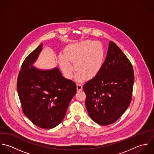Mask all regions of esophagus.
I'll return each instance as SVG.
<instances>
[{"mask_svg":"<svg viewBox=\"0 0 154 154\" xmlns=\"http://www.w3.org/2000/svg\"><path fill=\"white\" fill-rule=\"evenodd\" d=\"M82 89H83V86L80 84H77V91L78 92H80L82 91Z\"/></svg>","mask_w":154,"mask_h":154,"instance_id":"obj_1","label":"esophagus"}]
</instances>
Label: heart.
Segmentation results:
<instances>
[{
  "mask_svg": "<svg viewBox=\"0 0 154 154\" xmlns=\"http://www.w3.org/2000/svg\"><path fill=\"white\" fill-rule=\"evenodd\" d=\"M105 59V51L99 42L84 40L69 45L65 55H60V65L64 75L70 79L72 76L74 63L77 71L75 79L80 81L83 77L90 79L94 77L101 70Z\"/></svg>",
  "mask_w": 154,
  "mask_h": 154,
  "instance_id": "obj_1",
  "label": "heart"
}]
</instances>
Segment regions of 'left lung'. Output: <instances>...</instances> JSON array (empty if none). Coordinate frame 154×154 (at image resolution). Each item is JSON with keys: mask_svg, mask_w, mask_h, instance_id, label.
Masks as SVG:
<instances>
[{"mask_svg": "<svg viewBox=\"0 0 154 154\" xmlns=\"http://www.w3.org/2000/svg\"><path fill=\"white\" fill-rule=\"evenodd\" d=\"M134 80L131 62L115 43L109 42L101 70L83 88L91 119L102 125L119 119L131 102Z\"/></svg>", "mask_w": 154, "mask_h": 154, "instance_id": "8db88e82", "label": "left lung"}]
</instances>
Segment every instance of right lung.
<instances>
[{
    "instance_id": "right-lung-1",
    "label": "right lung",
    "mask_w": 154,
    "mask_h": 154,
    "mask_svg": "<svg viewBox=\"0 0 154 154\" xmlns=\"http://www.w3.org/2000/svg\"><path fill=\"white\" fill-rule=\"evenodd\" d=\"M43 43L23 62L17 80V91L24 114L35 125L50 129L61 123L77 89L60 69H40L32 65Z\"/></svg>"
}]
</instances>
